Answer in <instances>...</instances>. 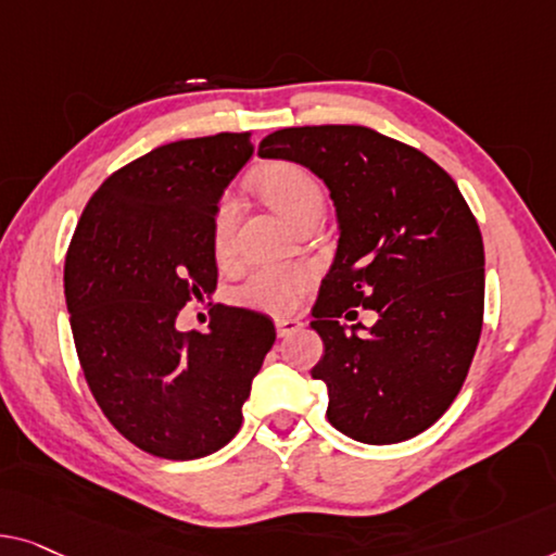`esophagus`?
I'll return each instance as SVG.
<instances>
[{
	"label": "esophagus",
	"instance_id": "34e87169",
	"mask_svg": "<svg viewBox=\"0 0 556 556\" xmlns=\"http://www.w3.org/2000/svg\"><path fill=\"white\" fill-rule=\"evenodd\" d=\"M302 329L300 319H277V334L279 337H292L294 331Z\"/></svg>",
	"mask_w": 556,
	"mask_h": 556
}]
</instances>
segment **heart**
Instances as JSON below:
<instances>
[{
	"label": "heart",
	"mask_w": 556,
	"mask_h": 556,
	"mask_svg": "<svg viewBox=\"0 0 556 556\" xmlns=\"http://www.w3.org/2000/svg\"><path fill=\"white\" fill-rule=\"evenodd\" d=\"M254 185L264 197V202L287 217L292 225L302 227L306 222L319 219L325 210V192L317 177L302 164L271 162L256 172ZM237 225V199L225 194L214 206L212 217V242L217 254H225L231 247ZM309 281V271L304 267H262L252 271L239 289V300L256 309L285 314L296 304L302 289Z\"/></svg>",
	"instance_id": "b5f03b06"
}]
</instances>
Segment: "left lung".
Masks as SVG:
<instances>
[{
  "mask_svg": "<svg viewBox=\"0 0 556 556\" xmlns=\"http://www.w3.org/2000/svg\"><path fill=\"white\" fill-rule=\"evenodd\" d=\"M260 156L325 181L339 242L312 329L325 354L312 369L327 419L364 444L417 437L450 409L475 359L484 317V244L459 187L419 149L357 124L289 127ZM354 305L375 328H346Z\"/></svg>",
  "mask_w": 556,
  "mask_h": 556,
  "instance_id": "left-lung-1",
  "label": "left lung"
}]
</instances>
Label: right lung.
<instances>
[{
  "label": "right lung",
  "instance_id": "1",
  "mask_svg": "<svg viewBox=\"0 0 556 556\" xmlns=\"http://www.w3.org/2000/svg\"><path fill=\"white\" fill-rule=\"evenodd\" d=\"M252 152L250 131L152 149L104 179L66 252L87 384L114 429L154 457L222 450L277 339L267 314L239 306H219L210 331L174 327L181 306L217 289L214 206Z\"/></svg>",
  "mask_w": 556,
  "mask_h": 556
}]
</instances>
